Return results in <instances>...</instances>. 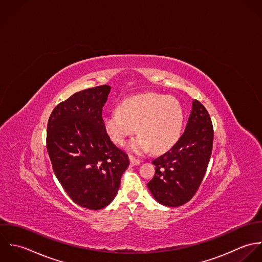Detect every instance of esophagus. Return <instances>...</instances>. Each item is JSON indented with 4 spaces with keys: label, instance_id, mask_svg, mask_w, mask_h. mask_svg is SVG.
<instances>
[{
    "label": "esophagus",
    "instance_id": "34e87169",
    "mask_svg": "<svg viewBox=\"0 0 262 262\" xmlns=\"http://www.w3.org/2000/svg\"><path fill=\"white\" fill-rule=\"evenodd\" d=\"M129 161H130V165L132 166H136V165H139L141 164V161L136 159V158L133 157V156H129Z\"/></svg>",
    "mask_w": 262,
    "mask_h": 262
}]
</instances>
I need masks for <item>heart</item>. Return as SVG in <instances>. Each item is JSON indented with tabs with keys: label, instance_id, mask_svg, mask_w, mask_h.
Wrapping results in <instances>:
<instances>
[{
	"label": "heart",
	"instance_id": "obj_1",
	"mask_svg": "<svg viewBox=\"0 0 262 262\" xmlns=\"http://www.w3.org/2000/svg\"><path fill=\"white\" fill-rule=\"evenodd\" d=\"M102 123L110 140L119 146H123L138 127L139 136L128 144V149L135 154L151 149L159 154L170 150L179 140L183 112L175 98L148 93L125 99L118 111L105 114Z\"/></svg>",
	"mask_w": 262,
	"mask_h": 262
}]
</instances>
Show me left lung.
Instances as JSON below:
<instances>
[{"mask_svg":"<svg viewBox=\"0 0 262 262\" xmlns=\"http://www.w3.org/2000/svg\"><path fill=\"white\" fill-rule=\"evenodd\" d=\"M213 141V127L209 112L193 100L184 133L177 143L152 163L156 166L148 188L158 203L180 207L198 191L209 164Z\"/></svg>","mask_w":262,"mask_h":262,"instance_id":"obj_1","label":"left lung"}]
</instances>
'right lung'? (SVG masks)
<instances>
[{"label":"right lung","instance_id":"add662e5","mask_svg":"<svg viewBox=\"0 0 262 262\" xmlns=\"http://www.w3.org/2000/svg\"><path fill=\"white\" fill-rule=\"evenodd\" d=\"M110 89L102 85L75 93L54 107L48 122L47 148L56 178L74 203L93 210L113 201L129 164L103 128Z\"/></svg>","mask_w":262,"mask_h":262}]
</instances>
